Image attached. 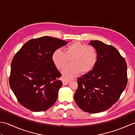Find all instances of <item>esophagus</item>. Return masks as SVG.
<instances>
[{"label": "esophagus", "instance_id": "1", "mask_svg": "<svg viewBox=\"0 0 135 135\" xmlns=\"http://www.w3.org/2000/svg\"><path fill=\"white\" fill-rule=\"evenodd\" d=\"M68 83H69V81H68V80L65 79H62V84H63V85H68Z\"/></svg>", "mask_w": 135, "mask_h": 135}]
</instances>
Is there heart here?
I'll return each instance as SVG.
<instances>
[{"label": "heart", "instance_id": "1", "mask_svg": "<svg viewBox=\"0 0 135 135\" xmlns=\"http://www.w3.org/2000/svg\"><path fill=\"white\" fill-rule=\"evenodd\" d=\"M98 54L96 48L86 45L79 42H75L66 47L65 51L56 49L51 56L53 62L58 69H62L71 59L70 65L62 71L63 78L70 79L80 73L85 74L90 72L95 66Z\"/></svg>", "mask_w": 135, "mask_h": 135}]
</instances>
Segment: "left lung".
<instances>
[{"label": "left lung", "instance_id": "left-lung-1", "mask_svg": "<svg viewBox=\"0 0 135 135\" xmlns=\"http://www.w3.org/2000/svg\"><path fill=\"white\" fill-rule=\"evenodd\" d=\"M98 58L93 69L78 78L74 99L89 113H98L118 101L127 85V65L117 49L99 41H91Z\"/></svg>", "mask_w": 135, "mask_h": 135}]
</instances>
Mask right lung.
<instances>
[{
    "label": "right lung",
    "instance_id": "add662e5",
    "mask_svg": "<svg viewBox=\"0 0 135 135\" xmlns=\"http://www.w3.org/2000/svg\"><path fill=\"white\" fill-rule=\"evenodd\" d=\"M68 42L50 36L33 39L22 46L11 64L9 84L18 102L30 110L44 111L52 106L62 85L51 59L54 50Z\"/></svg>",
    "mask_w": 135,
    "mask_h": 135
}]
</instances>
